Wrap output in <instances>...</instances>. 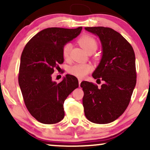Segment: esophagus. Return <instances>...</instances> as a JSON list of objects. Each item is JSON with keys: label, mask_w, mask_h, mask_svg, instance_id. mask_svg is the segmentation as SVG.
I'll return each mask as SVG.
<instances>
[{"label": "esophagus", "mask_w": 150, "mask_h": 150, "mask_svg": "<svg viewBox=\"0 0 150 150\" xmlns=\"http://www.w3.org/2000/svg\"><path fill=\"white\" fill-rule=\"evenodd\" d=\"M78 81H79V85H80V84H81V82H82V79L79 78V79H78Z\"/></svg>", "instance_id": "obj_1"}]
</instances>
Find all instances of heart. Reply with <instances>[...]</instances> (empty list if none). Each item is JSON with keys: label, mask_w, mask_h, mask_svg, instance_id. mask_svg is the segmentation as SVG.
Segmentation results:
<instances>
[{"label": "heart", "mask_w": 150, "mask_h": 150, "mask_svg": "<svg viewBox=\"0 0 150 150\" xmlns=\"http://www.w3.org/2000/svg\"><path fill=\"white\" fill-rule=\"evenodd\" d=\"M79 44L86 50L88 53L91 52H96L98 49V44L97 40L91 35H84L78 40ZM72 49V45L70 43L66 44L63 48V57L65 59H68L70 57V51ZM93 70V66L89 64H77L70 66L69 73L71 75L76 76L79 78L85 77L87 74Z\"/></svg>", "instance_id": "1"}]
</instances>
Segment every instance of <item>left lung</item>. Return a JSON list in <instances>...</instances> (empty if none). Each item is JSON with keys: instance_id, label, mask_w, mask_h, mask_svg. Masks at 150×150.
I'll return each mask as SVG.
<instances>
[{"instance_id": "1", "label": "left lung", "mask_w": 150, "mask_h": 150, "mask_svg": "<svg viewBox=\"0 0 150 150\" xmlns=\"http://www.w3.org/2000/svg\"><path fill=\"white\" fill-rule=\"evenodd\" d=\"M85 30L98 35L101 42L103 56L92 76L103 84L98 88L92 82H81L84 114L93 123H110L126 110L136 86L135 53L131 44L112 28L85 27Z\"/></svg>"}]
</instances>
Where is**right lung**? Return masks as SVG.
<instances>
[{
	"mask_svg": "<svg viewBox=\"0 0 150 150\" xmlns=\"http://www.w3.org/2000/svg\"><path fill=\"white\" fill-rule=\"evenodd\" d=\"M77 28H47L27 42L21 56L19 84L23 101L30 114L45 124L59 122L64 117L65 100L78 87L77 77L66 75L57 84L52 73L64 63L63 48L80 33Z\"/></svg>",
	"mask_w": 150,
	"mask_h": 150,
	"instance_id": "1",
	"label": "right lung"
}]
</instances>
